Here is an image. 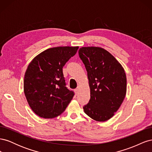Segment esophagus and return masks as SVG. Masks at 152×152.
Wrapping results in <instances>:
<instances>
[{"label": "esophagus", "mask_w": 152, "mask_h": 152, "mask_svg": "<svg viewBox=\"0 0 152 152\" xmlns=\"http://www.w3.org/2000/svg\"><path fill=\"white\" fill-rule=\"evenodd\" d=\"M74 91H75V94L77 95V94H78V92H79V89H75L74 90Z\"/></svg>", "instance_id": "34e87169"}]
</instances>
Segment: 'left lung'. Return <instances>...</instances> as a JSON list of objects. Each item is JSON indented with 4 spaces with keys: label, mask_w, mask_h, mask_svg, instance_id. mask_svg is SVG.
I'll return each mask as SVG.
<instances>
[{
    "label": "left lung",
    "mask_w": 152,
    "mask_h": 152,
    "mask_svg": "<svg viewBox=\"0 0 152 152\" xmlns=\"http://www.w3.org/2000/svg\"><path fill=\"white\" fill-rule=\"evenodd\" d=\"M79 54L87 72L91 92L89 102L83 107L84 112L94 121H107L125 98V71L114 56L102 48H81Z\"/></svg>",
    "instance_id": "obj_1"
}]
</instances>
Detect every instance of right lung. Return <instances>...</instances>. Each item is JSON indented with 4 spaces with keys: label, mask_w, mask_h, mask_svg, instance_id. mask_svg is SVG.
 Returning <instances> with one entry per match:
<instances>
[{
    "label": "right lung",
    "mask_w": 152,
    "mask_h": 152,
    "mask_svg": "<svg viewBox=\"0 0 152 152\" xmlns=\"http://www.w3.org/2000/svg\"><path fill=\"white\" fill-rule=\"evenodd\" d=\"M78 49V46L49 48L35 56L28 66L24 93L30 108L39 117H58L72 99L74 93L66 87L63 67Z\"/></svg>",
    "instance_id": "1"
}]
</instances>
